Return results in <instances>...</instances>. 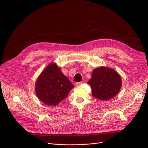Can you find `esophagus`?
Returning <instances> with one entry per match:
<instances>
[{
	"label": "esophagus",
	"mask_w": 148,
	"mask_h": 148,
	"mask_svg": "<svg viewBox=\"0 0 148 148\" xmlns=\"http://www.w3.org/2000/svg\"><path fill=\"white\" fill-rule=\"evenodd\" d=\"M82 82H77V83H76V84H75V85L77 86H80V85H82Z\"/></svg>",
	"instance_id": "obj_1"
}]
</instances>
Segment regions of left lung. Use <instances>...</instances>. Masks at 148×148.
Listing matches in <instances>:
<instances>
[{
  "instance_id": "1",
  "label": "left lung",
  "mask_w": 148,
  "mask_h": 148,
  "mask_svg": "<svg viewBox=\"0 0 148 148\" xmlns=\"http://www.w3.org/2000/svg\"><path fill=\"white\" fill-rule=\"evenodd\" d=\"M88 84L91 87L93 97L107 101L117 95L121 88L122 80L114 70L102 66L93 71Z\"/></svg>"
}]
</instances>
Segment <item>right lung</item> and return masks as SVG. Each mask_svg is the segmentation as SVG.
I'll list each match as a JSON object with an SVG mask.
<instances>
[{"label": "right lung", "instance_id": "right-lung-1", "mask_svg": "<svg viewBox=\"0 0 148 148\" xmlns=\"http://www.w3.org/2000/svg\"><path fill=\"white\" fill-rule=\"evenodd\" d=\"M74 85L60 69L54 64H50L38 79L35 92L40 99L45 104L55 106L67 97Z\"/></svg>", "mask_w": 148, "mask_h": 148}]
</instances>
